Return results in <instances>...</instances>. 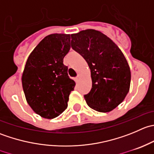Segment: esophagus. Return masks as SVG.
Returning a JSON list of instances; mask_svg holds the SVG:
<instances>
[{
	"instance_id": "34e87169",
	"label": "esophagus",
	"mask_w": 154,
	"mask_h": 154,
	"mask_svg": "<svg viewBox=\"0 0 154 154\" xmlns=\"http://www.w3.org/2000/svg\"><path fill=\"white\" fill-rule=\"evenodd\" d=\"M80 77H81V74H77V80H79L80 79Z\"/></svg>"
}]
</instances>
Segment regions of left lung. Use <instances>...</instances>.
<instances>
[{
	"mask_svg": "<svg viewBox=\"0 0 154 154\" xmlns=\"http://www.w3.org/2000/svg\"><path fill=\"white\" fill-rule=\"evenodd\" d=\"M71 48L87 62L92 87L84 95L88 106L100 112L116 108L129 92L131 73L116 43L100 31L88 29L71 34Z\"/></svg>",
	"mask_w": 154,
	"mask_h": 154,
	"instance_id": "8db88e82",
	"label": "left lung"
}]
</instances>
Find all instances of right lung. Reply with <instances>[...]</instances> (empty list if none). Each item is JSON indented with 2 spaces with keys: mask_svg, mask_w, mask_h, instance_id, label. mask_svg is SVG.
<instances>
[{
  "mask_svg": "<svg viewBox=\"0 0 154 154\" xmlns=\"http://www.w3.org/2000/svg\"><path fill=\"white\" fill-rule=\"evenodd\" d=\"M71 35L54 33L45 37L31 52L21 77L29 106L41 117L52 119L68 107L76 83L68 75L63 58L70 48Z\"/></svg>",
  "mask_w": 154,
  "mask_h": 154,
  "instance_id": "right-lung-1",
  "label": "right lung"
}]
</instances>
